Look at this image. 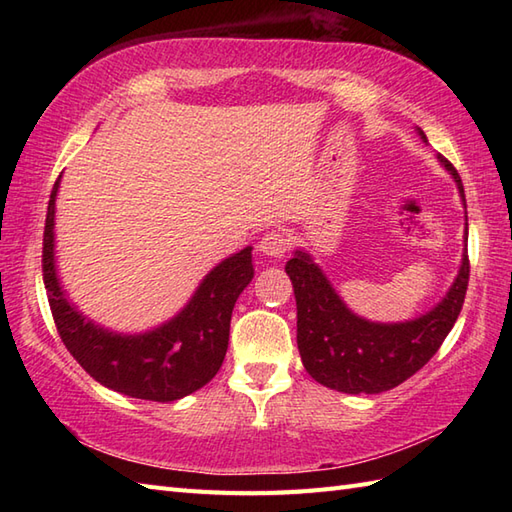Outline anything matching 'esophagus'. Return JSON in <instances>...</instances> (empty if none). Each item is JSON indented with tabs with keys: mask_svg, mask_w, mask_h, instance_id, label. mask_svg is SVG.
Returning a JSON list of instances; mask_svg holds the SVG:
<instances>
[{
	"mask_svg": "<svg viewBox=\"0 0 512 512\" xmlns=\"http://www.w3.org/2000/svg\"><path fill=\"white\" fill-rule=\"evenodd\" d=\"M288 242L290 239L281 231H270L262 239H259L257 248H259V253L270 257V259H281L288 253V248H290Z\"/></svg>",
	"mask_w": 512,
	"mask_h": 512,
	"instance_id": "1",
	"label": "esophagus"
}]
</instances>
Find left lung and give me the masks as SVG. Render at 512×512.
Here are the masks:
<instances>
[{"label": "left lung", "mask_w": 512, "mask_h": 512, "mask_svg": "<svg viewBox=\"0 0 512 512\" xmlns=\"http://www.w3.org/2000/svg\"><path fill=\"white\" fill-rule=\"evenodd\" d=\"M418 134L427 143L422 129ZM438 160L458 184L466 209L458 171L444 156ZM286 273L295 288L297 345L306 372L343 394H380L405 383L440 350L462 310L471 264L464 253L447 297L427 314L405 323H372L356 317L303 250L286 264Z\"/></svg>", "instance_id": "left-lung-1"}]
</instances>
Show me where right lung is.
I'll return each instance as SVG.
<instances>
[{
  "instance_id": "right-lung-1",
  "label": "right lung",
  "mask_w": 512,
  "mask_h": 512,
  "mask_svg": "<svg viewBox=\"0 0 512 512\" xmlns=\"http://www.w3.org/2000/svg\"><path fill=\"white\" fill-rule=\"evenodd\" d=\"M54 182L43 228V284L63 345L101 385L140 400L171 402L193 394L220 372L237 297L253 279L250 246L217 264L187 306L145 334H116L85 319L65 297L54 268Z\"/></svg>"
}]
</instances>
